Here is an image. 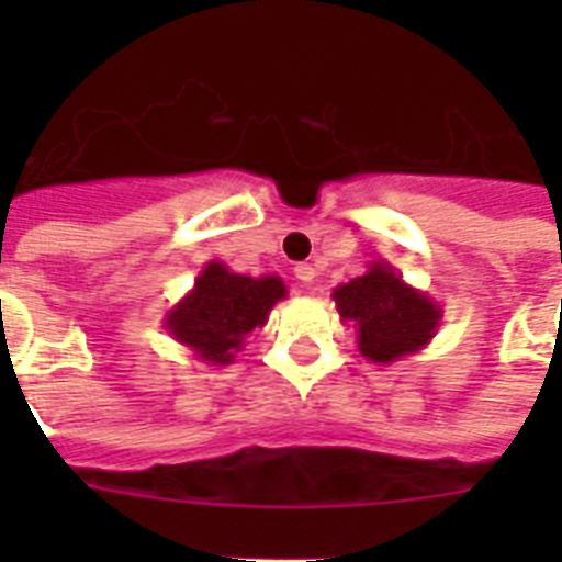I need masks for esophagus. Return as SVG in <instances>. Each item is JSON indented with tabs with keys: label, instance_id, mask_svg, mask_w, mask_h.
<instances>
[{
	"label": "esophagus",
	"instance_id": "obj_1",
	"mask_svg": "<svg viewBox=\"0 0 562 562\" xmlns=\"http://www.w3.org/2000/svg\"><path fill=\"white\" fill-rule=\"evenodd\" d=\"M294 277H297L300 285L308 291L312 289V282H315V268H312V265H297V268H294Z\"/></svg>",
	"mask_w": 562,
	"mask_h": 562
}]
</instances>
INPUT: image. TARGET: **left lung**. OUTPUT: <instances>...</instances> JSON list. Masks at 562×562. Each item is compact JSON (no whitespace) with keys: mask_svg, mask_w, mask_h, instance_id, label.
<instances>
[{"mask_svg":"<svg viewBox=\"0 0 562 562\" xmlns=\"http://www.w3.org/2000/svg\"><path fill=\"white\" fill-rule=\"evenodd\" d=\"M344 324H352L359 352L373 364H391L423 350L435 338L443 308L384 259L333 291Z\"/></svg>","mask_w":562,"mask_h":562,"instance_id":"8db88e82","label":"left lung"}]
</instances>
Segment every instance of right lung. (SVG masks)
<instances>
[{
    "mask_svg": "<svg viewBox=\"0 0 562 562\" xmlns=\"http://www.w3.org/2000/svg\"><path fill=\"white\" fill-rule=\"evenodd\" d=\"M289 289L277 273L245 277L224 262H206L192 291L169 308L166 333L192 350L194 359L224 368L241 352L245 338L268 324L271 308L285 300Z\"/></svg>",
    "mask_w": 562,
    "mask_h": 562,
    "instance_id": "add662e5",
    "label": "right lung"
}]
</instances>
